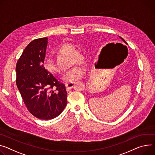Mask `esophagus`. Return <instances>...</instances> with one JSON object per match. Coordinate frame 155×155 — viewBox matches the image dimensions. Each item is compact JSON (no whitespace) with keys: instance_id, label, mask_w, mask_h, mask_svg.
Here are the masks:
<instances>
[{"instance_id":"34e87169","label":"esophagus","mask_w":155,"mask_h":155,"mask_svg":"<svg viewBox=\"0 0 155 155\" xmlns=\"http://www.w3.org/2000/svg\"><path fill=\"white\" fill-rule=\"evenodd\" d=\"M74 83H68L65 84V87L67 90H70V89H72L74 87Z\"/></svg>"}]
</instances>
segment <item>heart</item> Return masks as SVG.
<instances>
[{
	"instance_id": "b5f03b06",
	"label": "heart",
	"mask_w": 155,
	"mask_h": 155,
	"mask_svg": "<svg viewBox=\"0 0 155 155\" xmlns=\"http://www.w3.org/2000/svg\"><path fill=\"white\" fill-rule=\"evenodd\" d=\"M59 52L71 55L72 62H78L83 60L82 54L76 51V48L74 45L66 43L61 45L58 48ZM43 67L46 71L52 74L59 72V69L56 65L54 60L49 57H46L43 62ZM85 68L82 65H76L67 70L62 75V80L66 83H72L81 78L85 74Z\"/></svg>"
}]
</instances>
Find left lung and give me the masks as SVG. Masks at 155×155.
Instances as JSON below:
<instances>
[{
	"mask_svg": "<svg viewBox=\"0 0 155 155\" xmlns=\"http://www.w3.org/2000/svg\"><path fill=\"white\" fill-rule=\"evenodd\" d=\"M119 38H120V39H122V40L123 41V42H124V43H125L126 45H127V43H126V42H125V40H124V39H123L122 38H121V37H120V36H119Z\"/></svg>",
	"mask_w": 155,
	"mask_h": 155,
	"instance_id": "left-lung-1",
	"label": "left lung"
}]
</instances>
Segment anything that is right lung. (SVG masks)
Returning <instances> with one entry per match:
<instances>
[{
	"mask_svg": "<svg viewBox=\"0 0 155 155\" xmlns=\"http://www.w3.org/2000/svg\"><path fill=\"white\" fill-rule=\"evenodd\" d=\"M48 38L32 41L16 65V83L27 109L35 117L49 120L61 114L67 103L64 84L43 67Z\"/></svg>",
	"mask_w": 155,
	"mask_h": 155,
	"instance_id": "add662e5",
	"label": "right lung"
}]
</instances>
